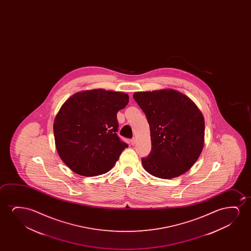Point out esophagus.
Segmentation results:
<instances>
[{"instance_id":"obj_1","label":"esophagus","mask_w":251,"mask_h":251,"mask_svg":"<svg viewBox=\"0 0 251 251\" xmlns=\"http://www.w3.org/2000/svg\"><path fill=\"white\" fill-rule=\"evenodd\" d=\"M131 145H133L134 146V144H135V142H136V139L135 138H133L132 140H131Z\"/></svg>"}]
</instances>
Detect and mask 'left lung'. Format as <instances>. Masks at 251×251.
Instances as JSON below:
<instances>
[{
	"label": "left lung",
	"instance_id": "8db88e82",
	"mask_svg": "<svg viewBox=\"0 0 251 251\" xmlns=\"http://www.w3.org/2000/svg\"><path fill=\"white\" fill-rule=\"evenodd\" d=\"M151 131V150L141 158L145 170L163 179L188 172L204 146L205 123L192 100L175 90L134 93Z\"/></svg>",
	"mask_w": 251,
	"mask_h": 251
}]
</instances>
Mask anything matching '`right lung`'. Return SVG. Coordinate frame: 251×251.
Returning <instances> with one entry per match:
<instances>
[{
  "label": "right lung",
  "instance_id": "add662e5",
  "mask_svg": "<svg viewBox=\"0 0 251 251\" xmlns=\"http://www.w3.org/2000/svg\"><path fill=\"white\" fill-rule=\"evenodd\" d=\"M128 103L126 93L84 91L62 104L54 122L55 147L62 161L79 175H102L128 147L117 135V113Z\"/></svg>",
  "mask_w": 251,
  "mask_h": 251
}]
</instances>
